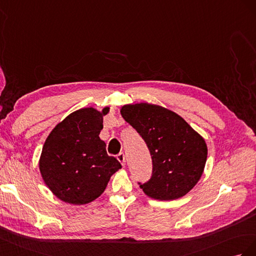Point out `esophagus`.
Returning a JSON list of instances; mask_svg holds the SVG:
<instances>
[{
	"mask_svg": "<svg viewBox=\"0 0 256 256\" xmlns=\"http://www.w3.org/2000/svg\"><path fill=\"white\" fill-rule=\"evenodd\" d=\"M116 158H118L119 162L122 164V166L126 165V156H124V153L121 152L118 154V156H116Z\"/></svg>",
	"mask_w": 256,
	"mask_h": 256,
	"instance_id": "esophagus-1",
	"label": "esophagus"
}]
</instances>
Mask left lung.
<instances>
[{"instance_id":"1","label":"left lung","mask_w":256,"mask_h":256,"mask_svg":"<svg viewBox=\"0 0 256 256\" xmlns=\"http://www.w3.org/2000/svg\"><path fill=\"white\" fill-rule=\"evenodd\" d=\"M120 112L150 151L152 177L140 184L144 194L158 200H174L191 191L205 168V140L184 118L162 106L128 104Z\"/></svg>"}]
</instances>
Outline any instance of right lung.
I'll list each match as a JSON object with an SVG mask.
<instances>
[{
  "mask_svg": "<svg viewBox=\"0 0 256 256\" xmlns=\"http://www.w3.org/2000/svg\"><path fill=\"white\" fill-rule=\"evenodd\" d=\"M109 107L98 112L82 108L56 124L44 144L40 170L46 186L58 198L72 205H84L105 191L112 174L121 168L109 156L100 138L103 116Z\"/></svg>",
  "mask_w": 256,
  "mask_h": 256,
  "instance_id": "obj_1",
  "label": "right lung"
}]
</instances>
